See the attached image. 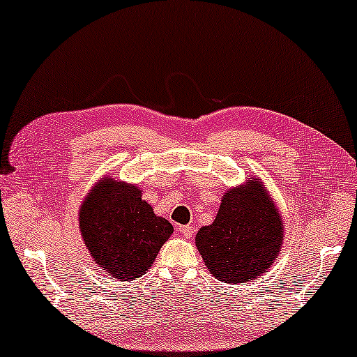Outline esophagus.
Here are the masks:
<instances>
[{"label": "esophagus", "instance_id": "34e87169", "mask_svg": "<svg viewBox=\"0 0 357 357\" xmlns=\"http://www.w3.org/2000/svg\"><path fill=\"white\" fill-rule=\"evenodd\" d=\"M178 232L182 234L185 238H190V237L193 236V227H190V226H178Z\"/></svg>", "mask_w": 357, "mask_h": 357}]
</instances>
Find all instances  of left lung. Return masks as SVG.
Listing matches in <instances>:
<instances>
[{
  "instance_id": "obj_1",
  "label": "left lung",
  "mask_w": 357,
  "mask_h": 357,
  "mask_svg": "<svg viewBox=\"0 0 357 357\" xmlns=\"http://www.w3.org/2000/svg\"><path fill=\"white\" fill-rule=\"evenodd\" d=\"M284 242L282 214L260 177L229 188L218 214L195 237L209 275L227 284L265 275Z\"/></svg>"
}]
</instances>
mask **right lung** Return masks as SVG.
<instances>
[{
    "instance_id": "add662e5",
    "label": "right lung",
    "mask_w": 357,
    "mask_h": 357,
    "mask_svg": "<svg viewBox=\"0 0 357 357\" xmlns=\"http://www.w3.org/2000/svg\"><path fill=\"white\" fill-rule=\"evenodd\" d=\"M81 237L100 271L120 281L143 276L172 236L167 219L155 216L138 185L105 175L79 206Z\"/></svg>"
}]
</instances>
